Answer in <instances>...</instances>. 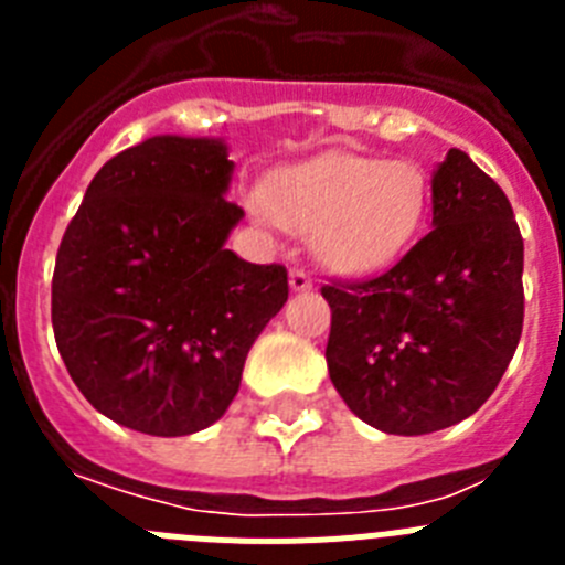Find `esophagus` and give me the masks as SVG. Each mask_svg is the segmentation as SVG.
Wrapping results in <instances>:
<instances>
[{
	"mask_svg": "<svg viewBox=\"0 0 565 565\" xmlns=\"http://www.w3.org/2000/svg\"><path fill=\"white\" fill-rule=\"evenodd\" d=\"M288 282H291V291H311L313 288V279L308 277L302 268H294L291 277H288Z\"/></svg>",
	"mask_w": 565,
	"mask_h": 565,
	"instance_id": "1",
	"label": "esophagus"
}]
</instances>
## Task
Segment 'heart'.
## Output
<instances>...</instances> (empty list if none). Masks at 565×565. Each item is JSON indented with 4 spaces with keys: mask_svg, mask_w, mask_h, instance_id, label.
Wrapping results in <instances>:
<instances>
[{
    "mask_svg": "<svg viewBox=\"0 0 565 565\" xmlns=\"http://www.w3.org/2000/svg\"><path fill=\"white\" fill-rule=\"evenodd\" d=\"M427 174L407 161L322 152L277 172L259 206L288 232L311 234L313 257L359 277L402 257L427 217Z\"/></svg>",
    "mask_w": 565,
    "mask_h": 565,
    "instance_id": "1",
    "label": "heart"
}]
</instances>
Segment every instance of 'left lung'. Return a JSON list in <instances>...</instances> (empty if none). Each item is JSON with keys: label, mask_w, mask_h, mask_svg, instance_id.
<instances>
[{"label": "left lung", "mask_w": 565, "mask_h": 565, "mask_svg": "<svg viewBox=\"0 0 565 565\" xmlns=\"http://www.w3.org/2000/svg\"><path fill=\"white\" fill-rule=\"evenodd\" d=\"M433 228L391 271L322 288L328 373L376 430L424 436L492 396L523 328V239L507 194L467 152L430 178Z\"/></svg>", "instance_id": "obj_1"}]
</instances>
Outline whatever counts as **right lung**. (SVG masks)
Returning a JSON list of instances; mask_svg holds the SVG:
<instances>
[{
  "label": "right lung",
  "mask_w": 565,
  "mask_h": 565,
  "mask_svg": "<svg viewBox=\"0 0 565 565\" xmlns=\"http://www.w3.org/2000/svg\"><path fill=\"white\" fill-rule=\"evenodd\" d=\"M223 138L152 135L89 181L58 246L53 333L102 416L147 436L212 427L239 391L254 339L288 299L282 266L226 248Z\"/></svg>",
  "instance_id": "1"
}]
</instances>
